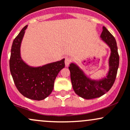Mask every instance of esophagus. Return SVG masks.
<instances>
[{
	"mask_svg": "<svg viewBox=\"0 0 130 130\" xmlns=\"http://www.w3.org/2000/svg\"><path fill=\"white\" fill-rule=\"evenodd\" d=\"M64 62H65L66 66H68L69 65V64H70V62H71V59H70V58H68V57L66 58Z\"/></svg>",
	"mask_w": 130,
	"mask_h": 130,
	"instance_id": "obj_1",
	"label": "esophagus"
}]
</instances>
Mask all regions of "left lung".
<instances>
[{"label": "left lung", "instance_id": "1", "mask_svg": "<svg viewBox=\"0 0 130 130\" xmlns=\"http://www.w3.org/2000/svg\"><path fill=\"white\" fill-rule=\"evenodd\" d=\"M100 37L111 50L108 62L109 71L105 78L99 80H92L75 64L71 63L69 67L74 90L77 95L85 99L97 98L107 93L113 85L117 76L119 66V55L115 38L105 26H103Z\"/></svg>", "mask_w": 130, "mask_h": 130}]
</instances>
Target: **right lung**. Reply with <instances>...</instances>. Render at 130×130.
Wrapping results in <instances>:
<instances>
[{
    "mask_svg": "<svg viewBox=\"0 0 130 130\" xmlns=\"http://www.w3.org/2000/svg\"><path fill=\"white\" fill-rule=\"evenodd\" d=\"M27 25L23 28L12 43L10 70L17 89L23 96L31 100H41L52 92L56 77L64 68V59L43 66L33 68L20 56V45Z\"/></svg>",
    "mask_w": 130,
    "mask_h": 130,
    "instance_id": "1",
    "label": "right lung"
}]
</instances>
